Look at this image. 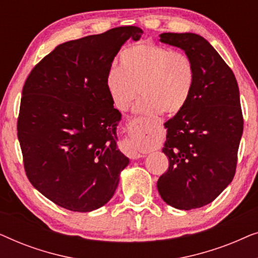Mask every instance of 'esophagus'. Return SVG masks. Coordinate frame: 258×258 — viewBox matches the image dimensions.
I'll use <instances>...</instances> for the list:
<instances>
[{"label":"esophagus","instance_id":"1","mask_svg":"<svg viewBox=\"0 0 258 258\" xmlns=\"http://www.w3.org/2000/svg\"><path fill=\"white\" fill-rule=\"evenodd\" d=\"M148 129L142 122H134L129 126L128 139L123 143V151L130 158H141L146 155Z\"/></svg>","mask_w":258,"mask_h":258}]
</instances>
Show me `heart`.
<instances>
[{
  "label": "heart",
  "instance_id": "1",
  "mask_svg": "<svg viewBox=\"0 0 258 258\" xmlns=\"http://www.w3.org/2000/svg\"><path fill=\"white\" fill-rule=\"evenodd\" d=\"M195 66L182 51L141 42L119 54V68L111 67L105 75V87L112 104L125 111L141 94L143 98L135 111L156 115L181 111L191 95Z\"/></svg>",
  "mask_w": 258,
  "mask_h": 258
}]
</instances>
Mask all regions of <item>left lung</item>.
Listing matches in <instances>:
<instances>
[{
	"mask_svg": "<svg viewBox=\"0 0 258 258\" xmlns=\"http://www.w3.org/2000/svg\"><path fill=\"white\" fill-rule=\"evenodd\" d=\"M162 43L181 48L195 66L189 101L164 123L162 151L169 168L158 178L162 200L181 210L213 202L235 176L243 133L237 81L206 38L192 33H163Z\"/></svg>",
	"mask_w": 258,
	"mask_h": 258,
	"instance_id": "left-lung-1",
	"label": "left lung"
}]
</instances>
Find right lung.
<instances>
[{"label": "right lung", "instance_id": "add662e5", "mask_svg": "<svg viewBox=\"0 0 258 258\" xmlns=\"http://www.w3.org/2000/svg\"><path fill=\"white\" fill-rule=\"evenodd\" d=\"M142 34L139 27H118L58 44L26 80L17 137L27 177L64 209L103 207L129 164L116 143L121 112L105 75L122 45Z\"/></svg>", "mask_w": 258, "mask_h": 258}]
</instances>
